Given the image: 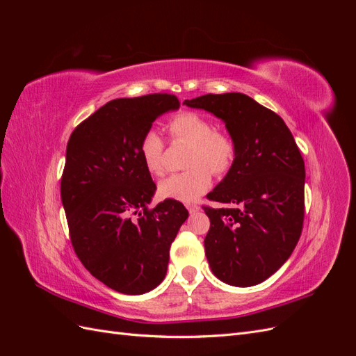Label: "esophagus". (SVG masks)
I'll return each mask as SVG.
<instances>
[{
    "mask_svg": "<svg viewBox=\"0 0 356 356\" xmlns=\"http://www.w3.org/2000/svg\"><path fill=\"white\" fill-rule=\"evenodd\" d=\"M187 209H188L190 215H193V213H196L199 211V207H197V204H188Z\"/></svg>",
    "mask_w": 356,
    "mask_h": 356,
    "instance_id": "1",
    "label": "esophagus"
}]
</instances>
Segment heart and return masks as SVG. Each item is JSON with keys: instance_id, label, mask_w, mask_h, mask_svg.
Listing matches in <instances>:
<instances>
[{"instance_id": "heart-1", "label": "heart", "mask_w": 356, "mask_h": 356, "mask_svg": "<svg viewBox=\"0 0 356 356\" xmlns=\"http://www.w3.org/2000/svg\"><path fill=\"white\" fill-rule=\"evenodd\" d=\"M168 131L174 139H184L191 144L184 172L170 175L160 182V196L191 203L207 191L215 175L227 174L236 160V144L224 132L213 131L209 120L200 114L182 111L168 123ZM139 156L149 174H165V143L161 136L149 129L139 141Z\"/></svg>"}]
</instances>
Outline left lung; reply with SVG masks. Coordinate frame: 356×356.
Segmentation results:
<instances>
[{
    "label": "left lung",
    "mask_w": 356,
    "mask_h": 356,
    "mask_svg": "<svg viewBox=\"0 0 356 356\" xmlns=\"http://www.w3.org/2000/svg\"><path fill=\"white\" fill-rule=\"evenodd\" d=\"M225 123L236 144L227 175L207 196L230 208L203 207L211 227L204 254L212 273L233 286L261 284L300 239L305 220V160L285 122L243 93L184 101Z\"/></svg>",
    "instance_id": "left-lung-1"
}]
</instances>
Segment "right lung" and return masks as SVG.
Returning a JSON list of instances; mask_svg holds the SVG:
<instances>
[{
  "label": "right lung",
  "instance_id": "1",
  "mask_svg": "<svg viewBox=\"0 0 356 356\" xmlns=\"http://www.w3.org/2000/svg\"><path fill=\"white\" fill-rule=\"evenodd\" d=\"M178 108L169 93L114 99L75 127L67 145L60 197L72 248L92 276L122 294L163 281L170 245L188 218L174 199L148 208L156 184L139 156L156 118Z\"/></svg>",
  "mask_w": 356,
  "mask_h": 356
}]
</instances>
